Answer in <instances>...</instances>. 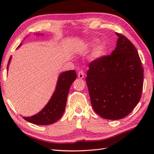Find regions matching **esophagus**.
<instances>
[{
  "label": "esophagus",
  "instance_id": "34e87169",
  "mask_svg": "<svg viewBox=\"0 0 154 154\" xmlns=\"http://www.w3.org/2000/svg\"><path fill=\"white\" fill-rule=\"evenodd\" d=\"M84 76H85V73H84V72H83V70H80V71H78V76L79 78L82 79V78H83V77H84Z\"/></svg>",
  "mask_w": 154,
  "mask_h": 154
}]
</instances>
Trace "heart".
<instances>
[{"mask_svg": "<svg viewBox=\"0 0 154 154\" xmlns=\"http://www.w3.org/2000/svg\"><path fill=\"white\" fill-rule=\"evenodd\" d=\"M106 52V45L104 44H101L97 46L96 48L94 54L96 57H101V56L103 55Z\"/></svg>", "mask_w": 154, "mask_h": 154, "instance_id": "heart-1", "label": "heart"}]
</instances>
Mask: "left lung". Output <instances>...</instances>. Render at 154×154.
Listing matches in <instances>:
<instances>
[{
  "mask_svg": "<svg viewBox=\"0 0 154 154\" xmlns=\"http://www.w3.org/2000/svg\"><path fill=\"white\" fill-rule=\"evenodd\" d=\"M116 34V49L90 62L85 79L93 109L112 120L126 117L139 103L144 71L134 44L123 35Z\"/></svg>",
  "mask_w": 154,
  "mask_h": 154,
  "instance_id": "left-lung-1",
  "label": "left lung"
}]
</instances>
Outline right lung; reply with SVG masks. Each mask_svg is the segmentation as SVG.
I'll list each match as a JSON object with an SVG mask.
<instances>
[{
	"label": "right lung",
	"mask_w": 154,
	"mask_h": 154,
	"mask_svg": "<svg viewBox=\"0 0 154 154\" xmlns=\"http://www.w3.org/2000/svg\"><path fill=\"white\" fill-rule=\"evenodd\" d=\"M10 60L11 57L8 64ZM76 78V74L74 70L60 74L56 91L48 103L39 113L31 117H24V119L31 123L42 125H50L58 121L64 112L70 87Z\"/></svg>",
	"instance_id": "add662e5"
}]
</instances>
